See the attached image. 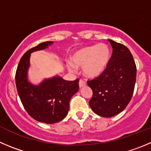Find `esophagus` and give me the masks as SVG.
Here are the masks:
<instances>
[{
    "label": "esophagus",
    "instance_id": "1",
    "mask_svg": "<svg viewBox=\"0 0 151 151\" xmlns=\"http://www.w3.org/2000/svg\"><path fill=\"white\" fill-rule=\"evenodd\" d=\"M78 84H79V87H84V86H86V82L84 81V80H81L80 79L79 82H78Z\"/></svg>",
    "mask_w": 151,
    "mask_h": 151
}]
</instances>
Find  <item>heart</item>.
Returning <instances> with one entry per match:
<instances>
[{
	"mask_svg": "<svg viewBox=\"0 0 151 151\" xmlns=\"http://www.w3.org/2000/svg\"><path fill=\"white\" fill-rule=\"evenodd\" d=\"M110 58V50L105 44L83 47L71 56L72 63L67 66L70 72L76 71V67H83V72L89 78H96L107 68Z\"/></svg>",
	"mask_w": 151,
	"mask_h": 151,
	"instance_id": "1",
	"label": "heart"
}]
</instances>
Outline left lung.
Wrapping results in <instances>:
<instances>
[{"mask_svg": "<svg viewBox=\"0 0 151 151\" xmlns=\"http://www.w3.org/2000/svg\"><path fill=\"white\" fill-rule=\"evenodd\" d=\"M113 53L106 70L87 84L93 90L89 101L94 113L102 117H112L124 110L134 91L136 66L127 47L108 39Z\"/></svg>", "mask_w": 151, "mask_h": 151, "instance_id": "8db88e82", "label": "left lung"}]
</instances>
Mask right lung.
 Here are the masks:
<instances>
[{
  "instance_id": "right-lung-1",
  "label": "right lung",
  "mask_w": 151,
  "mask_h": 151,
  "mask_svg": "<svg viewBox=\"0 0 151 151\" xmlns=\"http://www.w3.org/2000/svg\"><path fill=\"white\" fill-rule=\"evenodd\" d=\"M52 44V41L41 43L26 52L20 60L15 73L17 90L24 109L34 119L46 124H53L64 119L68 113L72 96L79 88L78 78L66 81L58 76L44 79L38 85H34L28 81L31 53L44 50Z\"/></svg>"
}]
</instances>
